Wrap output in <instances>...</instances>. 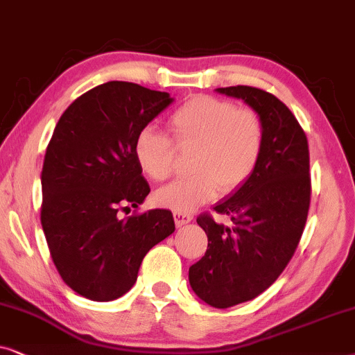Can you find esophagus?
<instances>
[{"instance_id": "34e87169", "label": "esophagus", "mask_w": 355, "mask_h": 355, "mask_svg": "<svg viewBox=\"0 0 355 355\" xmlns=\"http://www.w3.org/2000/svg\"><path fill=\"white\" fill-rule=\"evenodd\" d=\"M173 219H175V225L177 227H183L188 222H191L193 216L190 212H183V211H173Z\"/></svg>"}]
</instances>
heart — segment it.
<instances>
[{
    "mask_svg": "<svg viewBox=\"0 0 355 355\" xmlns=\"http://www.w3.org/2000/svg\"><path fill=\"white\" fill-rule=\"evenodd\" d=\"M172 138L146 126L135 139L139 168L154 182H165L177 167L178 150L190 153L193 175L155 193L160 206L191 211L217 191L230 195L247 183L264 149V125L257 110L212 96L188 98L170 113Z\"/></svg>",
    "mask_w": 355,
    "mask_h": 355,
    "instance_id": "1",
    "label": "heart"
}]
</instances>
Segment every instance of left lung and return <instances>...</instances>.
<instances>
[{"label": "left lung", "mask_w": 355, "mask_h": 355, "mask_svg": "<svg viewBox=\"0 0 355 355\" xmlns=\"http://www.w3.org/2000/svg\"><path fill=\"white\" fill-rule=\"evenodd\" d=\"M217 92L243 98L264 125V149L252 178L214 207L232 224L216 222L211 212L196 219L207 250L190 268V286L207 305L229 309L266 291L294 257L310 209V154L305 131L276 96L252 86Z\"/></svg>", "instance_id": "8db88e82"}]
</instances>
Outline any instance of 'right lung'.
Listing matches in <instances>:
<instances>
[{
    "instance_id": "right-lung-1",
    "label": "right lung",
    "mask_w": 355,
    "mask_h": 355,
    "mask_svg": "<svg viewBox=\"0 0 355 355\" xmlns=\"http://www.w3.org/2000/svg\"><path fill=\"white\" fill-rule=\"evenodd\" d=\"M172 98L110 81L66 108L46 146L40 222L61 279L89 300L126 294L154 245L175 230L168 209L133 211L149 195L135 139Z\"/></svg>"
}]
</instances>
